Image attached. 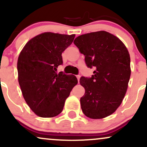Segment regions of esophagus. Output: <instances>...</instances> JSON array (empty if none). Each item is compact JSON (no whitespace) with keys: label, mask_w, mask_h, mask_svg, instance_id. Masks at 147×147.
<instances>
[{"label":"esophagus","mask_w":147,"mask_h":147,"mask_svg":"<svg viewBox=\"0 0 147 147\" xmlns=\"http://www.w3.org/2000/svg\"><path fill=\"white\" fill-rule=\"evenodd\" d=\"M76 77H77V79H78V82L79 83V79H80V77H81V76H80V75H77V76H76Z\"/></svg>","instance_id":"esophagus-1"}]
</instances>
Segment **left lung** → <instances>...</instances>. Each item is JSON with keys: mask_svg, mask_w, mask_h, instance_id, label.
<instances>
[{"mask_svg": "<svg viewBox=\"0 0 147 147\" xmlns=\"http://www.w3.org/2000/svg\"><path fill=\"white\" fill-rule=\"evenodd\" d=\"M74 44L85 55L88 68H94L92 77H81L85 88L81 98V109L91 119H102L119 107L131 75L129 52L119 38L106 31L79 36Z\"/></svg>", "mask_w": 147, "mask_h": 147, "instance_id": "8db88e82", "label": "left lung"}]
</instances>
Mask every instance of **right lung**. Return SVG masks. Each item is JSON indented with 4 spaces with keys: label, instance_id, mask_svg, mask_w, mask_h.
Listing matches in <instances>:
<instances>
[{
    "label": "right lung",
    "instance_id": "obj_1",
    "mask_svg": "<svg viewBox=\"0 0 147 147\" xmlns=\"http://www.w3.org/2000/svg\"><path fill=\"white\" fill-rule=\"evenodd\" d=\"M75 35L44 32L26 44L18 60V81L24 100L40 117H53L62 112L65 100L77 84V77L57 73L62 53Z\"/></svg>",
    "mask_w": 147,
    "mask_h": 147
}]
</instances>
